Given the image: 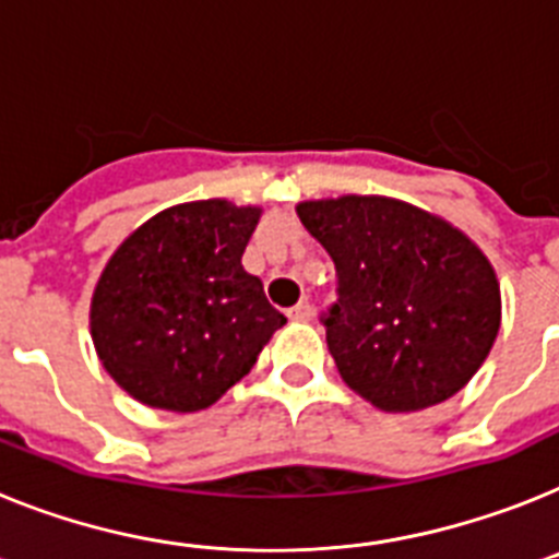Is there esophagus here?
<instances>
[{"label":"esophagus","mask_w":559,"mask_h":559,"mask_svg":"<svg viewBox=\"0 0 559 559\" xmlns=\"http://www.w3.org/2000/svg\"><path fill=\"white\" fill-rule=\"evenodd\" d=\"M288 317H290V319H297V322H308V319L313 317L311 302H308V299H302V302H297V305H294V308H290V311H288Z\"/></svg>","instance_id":"obj_1"}]
</instances>
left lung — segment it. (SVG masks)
<instances>
[{"label": "left lung", "mask_w": 559, "mask_h": 559, "mask_svg": "<svg viewBox=\"0 0 559 559\" xmlns=\"http://www.w3.org/2000/svg\"><path fill=\"white\" fill-rule=\"evenodd\" d=\"M297 214L336 265L322 325L347 388L416 413L478 373L500 331V285L464 231L379 194L308 200Z\"/></svg>", "instance_id": "8db88e82"}]
</instances>
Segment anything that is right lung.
I'll use <instances>...</instances> for the list:
<instances>
[{
	"label": "right lung",
	"instance_id": "right-lung-1",
	"mask_svg": "<svg viewBox=\"0 0 559 559\" xmlns=\"http://www.w3.org/2000/svg\"><path fill=\"white\" fill-rule=\"evenodd\" d=\"M257 206L164 209L109 257L90 305L107 373L146 407L198 413L254 367L285 317L242 269Z\"/></svg>",
	"mask_w": 559,
	"mask_h": 559
}]
</instances>
